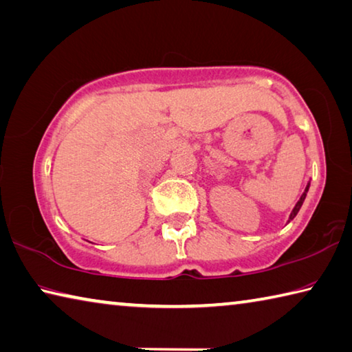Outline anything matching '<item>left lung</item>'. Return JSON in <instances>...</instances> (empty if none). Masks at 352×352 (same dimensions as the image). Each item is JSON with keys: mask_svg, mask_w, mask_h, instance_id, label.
<instances>
[{"mask_svg": "<svg viewBox=\"0 0 352 352\" xmlns=\"http://www.w3.org/2000/svg\"><path fill=\"white\" fill-rule=\"evenodd\" d=\"M308 189H309V183H308V186L305 188V192L302 194V197H300V200L297 201V204L296 206H294V209H292V212H291V215H289V221L294 219V217L297 215V212L300 210V208H302V204H303V201H305V198H306V194H308Z\"/></svg>", "mask_w": 352, "mask_h": 352, "instance_id": "1", "label": "left lung"}]
</instances>
